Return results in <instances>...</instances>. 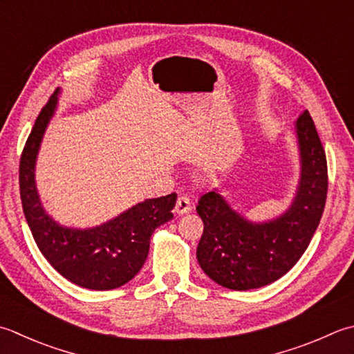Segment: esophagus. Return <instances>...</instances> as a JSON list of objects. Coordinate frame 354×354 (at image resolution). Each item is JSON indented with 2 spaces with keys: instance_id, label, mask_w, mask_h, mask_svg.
Listing matches in <instances>:
<instances>
[{
  "instance_id": "obj_1",
  "label": "esophagus",
  "mask_w": 354,
  "mask_h": 354,
  "mask_svg": "<svg viewBox=\"0 0 354 354\" xmlns=\"http://www.w3.org/2000/svg\"><path fill=\"white\" fill-rule=\"evenodd\" d=\"M190 209H192L190 199L187 198V196H184V195L178 196L176 204H175V209H173V212H175L176 214H184L187 212H190Z\"/></svg>"
}]
</instances>
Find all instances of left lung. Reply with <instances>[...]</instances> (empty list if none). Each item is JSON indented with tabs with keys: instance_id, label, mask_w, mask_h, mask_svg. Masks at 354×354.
Segmentation results:
<instances>
[{
	"instance_id": "left-lung-1",
	"label": "left lung",
	"mask_w": 354,
	"mask_h": 354,
	"mask_svg": "<svg viewBox=\"0 0 354 354\" xmlns=\"http://www.w3.org/2000/svg\"><path fill=\"white\" fill-rule=\"evenodd\" d=\"M302 173L290 209L264 224L232 210L216 190L201 196L196 212L204 223L196 258L201 268L230 290L264 287L286 274L304 252L322 218L328 189L327 158L307 110L296 121Z\"/></svg>"
}]
</instances>
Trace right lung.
Segmentation results:
<instances>
[{
    "label": "right lung",
    "instance_id": "add662e5",
    "mask_svg": "<svg viewBox=\"0 0 354 354\" xmlns=\"http://www.w3.org/2000/svg\"><path fill=\"white\" fill-rule=\"evenodd\" d=\"M55 92L35 121L19 159V195L39 252L66 279L92 290L124 286L140 272L155 228L173 218L176 193L136 204L120 216L88 230L61 227L41 207L35 187V159L47 122L57 107Z\"/></svg>",
    "mask_w": 354,
    "mask_h": 354
}]
</instances>
